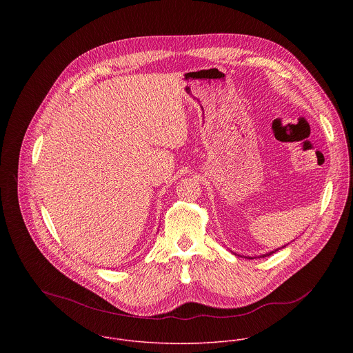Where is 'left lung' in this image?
Here are the masks:
<instances>
[{"label":"left lung","mask_w":353,"mask_h":353,"mask_svg":"<svg viewBox=\"0 0 353 353\" xmlns=\"http://www.w3.org/2000/svg\"><path fill=\"white\" fill-rule=\"evenodd\" d=\"M284 248H285V246H283L281 249H284ZM279 250H280V249H276V250H273V252H266V254H262V255H259L258 258H265V256H269V255H272L273 252H279ZM235 255H236V254H235ZM248 258H249V259H252V258H250V256H248Z\"/></svg>","instance_id":"left-lung-1"}]
</instances>
